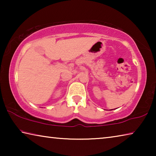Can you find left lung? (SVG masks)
Masks as SVG:
<instances>
[{
	"mask_svg": "<svg viewBox=\"0 0 156 156\" xmlns=\"http://www.w3.org/2000/svg\"><path fill=\"white\" fill-rule=\"evenodd\" d=\"M111 110H113V109H111Z\"/></svg>",
	"mask_w": 156,
	"mask_h": 156,
	"instance_id": "obj_1",
	"label": "left lung"
}]
</instances>
